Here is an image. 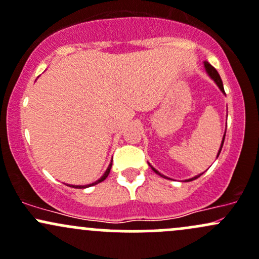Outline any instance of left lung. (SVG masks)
Returning <instances> with one entry per match:
<instances>
[{"instance_id": "left-lung-1", "label": "left lung", "mask_w": 259, "mask_h": 259, "mask_svg": "<svg viewBox=\"0 0 259 259\" xmlns=\"http://www.w3.org/2000/svg\"><path fill=\"white\" fill-rule=\"evenodd\" d=\"M204 68H205V71H206V74L208 75V76H210V79H211V80H213V82H215V84L218 85V88L220 89V90H221V93H222V94H225V90H224V84H222V80H221V77H220V75H219V73H218V70H216V69L213 68V66L211 65L210 63H207V62H204ZM225 136H226V132H225L224 137H222V142H221V146H220V149H219V153H218V157L220 155V152H221L222 146H224ZM148 164H149V163H148ZM149 166H151V168L153 169V171H154V173H157L158 175H160V177H163V178H166V179H170V178H168V177H165V175L160 174L159 171L157 170V169L153 168V166L151 165V164H149ZM200 175H201V174L196 175V177L190 178V179H186L185 182H191V180H195V179H197V178L200 177Z\"/></svg>"}]
</instances>
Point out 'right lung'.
<instances>
[{
  "label": "right lung",
  "instance_id": "obj_1",
  "mask_svg": "<svg viewBox=\"0 0 259 259\" xmlns=\"http://www.w3.org/2000/svg\"><path fill=\"white\" fill-rule=\"evenodd\" d=\"M111 166H112V160H111V163L108 164V166H107L106 171H105L104 175H102V177L100 178L99 180H96V182L91 183V184H86V185H70V184H69V186H71V188H76V189H85V188H89V186H93V185H96V184H99V183L104 182V180L106 179V178L108 177V174H110V170H111Z\"/></svg>",
  "mask_w": 259,
  "mask_h": 259
}]
</instances>
